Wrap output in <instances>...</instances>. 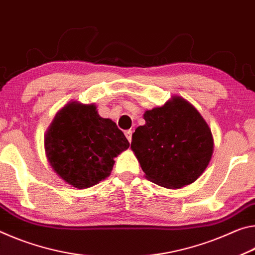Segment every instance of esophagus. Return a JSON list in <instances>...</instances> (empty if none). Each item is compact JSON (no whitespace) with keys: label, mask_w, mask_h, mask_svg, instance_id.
Returning <instances> with one entry per match:
<instances>
[{"label":"esophagus","mask_w":255,"mask_h":255,"mask_svg":"<svg viewBox=\"0 0 255 255\" xmlns=\"http://www.w3.org/2000/svg\"><path fill=\"white\" fill-rule=\"evenodd\" d=\"M124 134H125V136H127V139L128 140V142H131V140H132V131L131 130L125 131Z\"/></svg>","instance_id":"esophagus-1"}]
</instances>
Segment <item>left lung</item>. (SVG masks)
Returning a JSON list of instances; mask_svg holds the SVG:
<instances>
[{"label":"left lung","instance_id":"left-lung-1","mask_svg":"<svg viewBox=\"0 0 255 255\" xmlns=\"http://www.w3.org/2000/svg\"><path fill=\"white\" fill-rule=\"evenodd\" d=\"M144 125L132 134L131 149L144 176L166 189L197 181L214 153L211 128L186 99L173 96L160 107L145 111Z\"/></svg>","mask_w":255,"mask_h":255}]
</instances>
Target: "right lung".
I'll use <instances>...</instances> for the list:
<instances>
[{
    "instance_id": "obj_1",
    "label": "right lung",
    "mask_w": 255,
    "mask_h": 255,
    "mask_svg": "<svg viewBox=\"0 0 255 255\" xmlns=\"http://www.w3.org/2000/svg\"><path fill=\"white\" fill-rule=\"evenodd\" d=\"M128 145L116 123L103 119L94 103L66 104L44 136L49 166L76 189H87L110 176L114 158Z\"/></svg>"
}]
</instances>
